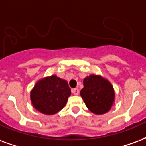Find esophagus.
Returning <instances> with one entry per match:
<instances>
[{"instance_id": "34e87169", "label": "esophagus", "mask_w": 146, "mask_h": 146, "mask_svg": "<svg viewBox=\"0 0 146 146\" xmlns=\"http://www.w3.org/2000/svg\"><path fill=\"white\" fill-rule=\"evenodd\" d=\"M72 93H73L74 95H78L79 94V90L77 88H75V89L72 90Z\"/></svg>"}]
</instances>
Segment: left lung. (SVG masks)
I'll list each match as a JSON object with an SVG mask.
<instances>
[{
  "mask_svg": "<svg viewBox=\"0 0 146 146\" xmlns=\"http://www.w3.org/2000/svg\"><path fill=\"white\" fill-rule=\"evenodd\" d=\"M80 96L90 111L100 115L108 112L114 104L115 93L111 82L100 75L91 74L84 79Z\"/></svg>",
  "mask_w": 146,
  "mask_h": 146,
  "instance_id": "1",
  "label": "left lung"
}]
</instances>
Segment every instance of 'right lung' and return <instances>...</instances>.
Masks as SVG:
<instances>
[{
    "mask_svg": "<svg viewBox=\"0 0 146 146\" xmlns=\"http://www.w3.org/2000/svg\"><path fill=\"white\" fill-rule=\"evenodd\" d=\"M71 90L66 80L56 75L38 80L30 92V99L35 108L42 114L53 115L66 104Z\"/></svg>",
    "mask_w": 146,
    "mask_h": 146,
    "instance_id": "obj_1",
    "label": "right lung"
}]
</instances>
